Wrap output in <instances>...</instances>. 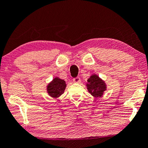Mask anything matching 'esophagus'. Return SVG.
<instances>
[{
  "label": "esophagus",
  "mask_w": 148,
  "mask_h": 148,
  "mask_svg": "<svg viewBox=\"0 0 148 148\" xmlns=\"http://www.w3.org/2000/svg\"><path fill=\"white\" fill-rule=\"evenodd\" d=\"M73 82H75V83H80V82H81V79H80V77H77L73 79Z\"/></svg>",
  "instance_id": "esophagus-1"
}]
</instances>
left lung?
<instances>
[{
  "label": "left lung",
  "mask_w": 148,
  "mask_h": 148,
  "mask_svg": "<svg viewBox=\"0 0 148 148\" xmlns=\"http://www.w3.org/2000/svg\"><path fill=\"white\" fill-rule=\"evenodd\" d=\"M87 81V89L94 97H101L103 95V92L106 90L107 87L105 82L95 74L91 75Z\"/></svg>",
  "instance_id": "obj_1"
}]
</instances>
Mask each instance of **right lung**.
Instances as JSON below:
<instances>
[{"instance_id":"add662e5","label":"right lung","mask_w":148,"mask_h":148,"mask_svg":"<svg viewBox=\"0 0 148 148\" xmlns=\"http://www.w3.org/2000/svg\"><path fill=\"white\" fill-rule=\"evenodd\" d=\"M66 87L65 81L58 77L55 78L48 84L47 92L50 96L54 98H57L64 92Z\"/></svg>"}]
</instances>
